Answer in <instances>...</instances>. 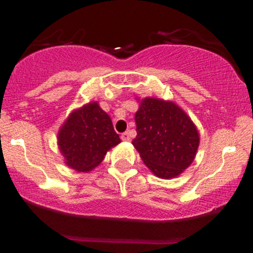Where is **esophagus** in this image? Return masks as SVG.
<instances>
[{
    "instance_id": "obj_1",
    "label": "esophagus",
    "mask_w": 253,
    "mask_h": 253,
    "mask_svg": "<svg viewBox=\"0 0 253 253\" xmlns=\"http://www.w3.org/2000/svg\"><path fill=\"white\" fill-rule=\"evenodd\" d=\"M121 139H123L124 141H130V135L128 132H125L121 134Z\"/></svg>"
}]
</instances>
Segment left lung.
<instances>
[{
  "label": "left lung",
  "mask_w": 253,
  "mask_h": 253,
  "mask_svg": "<svg viewBox=\"0 0 253 253\" xmlns=\"http://www.w3.org/2000/svg\"><path fill=\"white\" fill-rule=\"evenodd\" d=\"M136 136L132 144L159 178H175L195 159L200 133L189 115L172 101L138 100Z\"/></svg>",
  "instance_id": "8db88e82"
}]
</instances>
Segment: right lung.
<instances>
[{"label": "right lung", "instance_id": "obj_1", "mask_svg": "<svg viewBox=\"0 0 253 253\" xmlns=\"http://www.w3.org/2000/svg\"><path fill=\"white\" fill-rule=\"evenodd\" d=\"M57 139L64 163L78 172L95 169L107 152L121 143L110 117L97 101L72 110L58 130Z\"/></svg>", "mask_w": 253, "mask_h": 253}]
</instances>
